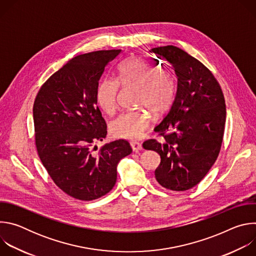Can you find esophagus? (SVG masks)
Returning <instances> with one entry per match:
<instances>
[{
	"label": "esophagus",
	"instance_id": "esophagus-1",
	"mask_svg": "<svg viewBox=\"0 0 256 256\" xmlns=\"http://www.w3.org/2000/svg\"><path fill=\"white\" fill-rule=\"evenodd\" d=\"M130 146H132V149L134 152H138L142 149V144H140L138 142H130Z\"/></svg>",
	"mask_w": 256,
	"mask_h": 256
}]
</instances>
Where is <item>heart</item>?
I'll list each match as a JSON object with an SVG mask.
<instances>
[{
	"label": "heart",
	"instance_id": "heart-1",
	"mask_svg": "<svg viewBox=\"0 0 256 256\" xmlns=\"http://www.w3.org/2000/svg\"><path fill=\"white\" fill-rule=\"evenodd\" d=\"M120 83L124 87L140 89L138 104L147 106L155 114L166 112L176 95V80L167 70L142 58L124 60L118 68V80L106 78L100 81L96 90L99 106L112 116L118 108ZM152 122L146 109L126 112L118 116L110 124L112 134L120 138L138 140L148 130Z\"/></svg>",
	"mask_w": 256,
	"mask_h": 256
}]
</instances>
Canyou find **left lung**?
Here are the masks:
<instances>
[{
    "mask_svg": "<svg viewBox=\"0 0 256 256\" xmlns=\"http://www.w3.org/2000/svg\"><path fill=\"white\" fill-rule=\"evenodd\" d=\"M150 52L172 66L177 91L170 110L154 130L161 140H148L142 147L161 157L155 170L159 184L184 192L200 184L220 153L226 122L225 98L212 72L186 52L167 46Z\"/></svg>",
    "mask_w": 256,
    "mask_h": 256,
    "instance_id": "8db88e82",
    "label": "left lung"
}]
</instances>
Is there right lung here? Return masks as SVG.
<instances>
[{
	"label": "right lung",
	"mask_w": 256,
	"mask_h": 256,
	"mask_svg": "<svg viewBox=\"0 0 256 256\" xmlns=\"http://www.w3.org/2000/svg\"><path fill=\"white\" fill-rule=\"evenodd\" d=\"M120 52L99 50L72 58L46 80L34 101L38 156L54 184L76 200H93L110 192L118 162L132 151L128 140H116L94 153V144L107 134L97 106L98 82Z\"/></svg>",
	"instance_id": "obj_1"
}]
</instances>
